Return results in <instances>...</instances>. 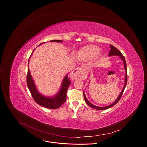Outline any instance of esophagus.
<instances>
[{
    "instance_id": "1",
    "label": "esophagus",
    "mask_w": 147,
    "mask_h": 147,
    "mask_svg": "<svg viewBox=\"0 0 147 147\" xmlns=\"http://www.w3.org/2000/svg\"><path fill=\"white\" fill-rule=\"evenodd\" d=\"M70 77L73 80L79 78L84 79L86 77V68L84 66H82L74 69L71 73Z\"/></svg>"
}]
</instances>
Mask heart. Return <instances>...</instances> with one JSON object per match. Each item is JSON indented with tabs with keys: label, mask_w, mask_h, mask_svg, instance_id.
I'll return each mask as SVG.
<instances>
[{
	"label": "heart",
	"mask_w": 147,
	"mask_h": 147,
	"mask_svg": "<svg viewBox=\"0 0 147 147\" xmlns=\"http://www.w3.org/2000/svg\"><path fill=\"white\" fill-rule=\"evenodd\" d=\"M100 48L95 45H89L80 49L78 56L82 61H89L94 59L99 53Z\"/></svg>",
	"instance_id": "1"
}]
</instances>
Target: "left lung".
I'll return each instance as SVG.
<instances>
[{"label": "left lung", "instance_id": "1", "mask_svg": "<svg viewBox=\"0 0 147 147\" xmlns=\"http://www.w3.org/2000/svg\"><path fill=\"white\" fill-rule=\"evenodd\" d=\"M110 47H111V51L109 53V56H118L119 57H120L121 59L124 62V69H125V83H124V87L122 89V91H121V93L119 94V96L118 97L117 99L113 103L109 106H105V107H98V106H95L94 105H92V103H91L90 102H89L88 99L86 98V95H85V94L84 93V98H85V100L86 101V103L92 108H94V109H95L97 110H105V109H109V108L112 107L113 106H114L115 105H116L118 102L119 101V100H120L121 96H122V95L123 94V92L124 91L125 89V86H126V84H127V65H126V62H125V58L124 57V56L122 55V53H121L120 51L119 50H118L117 48L113 46L112 45H110Z\"/></svg>", "mask_w": 147, "mask_h": 147}]
</instances>
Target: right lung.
Segmentation results:
<instances>
[{
  "instance_id": "right-lung-1",
  "label": "right lung",
  "mask_w": 147,
  "mask_h": 147,
  "mask_svg": "<svg viewBox=\"0 0 147 147\" xmlns=\"http://www.w3.org/2000/svg\"><path fill=\"white\" fill-rule=\"evenodd\" d=\"M50 42H62L63 41L53 40L50 41ZM42 44H43V42L41 43L40 45H41ZM34 51L29 57V59L28 61V65L30 58L32 55ZM68 74H67L65 76V78H63L61 88L58 93L53 97H46L38 92V89L35 85L34 80H33L32 78V76L30 73V70L28 67L27 74V85L32 96L36 103L44 107L47 108V109H57V108H59L66 101L67 91L68 86H69L70 84H71V81H70L69 79L68 78Z\"/></svg>"
}]
</instances>
